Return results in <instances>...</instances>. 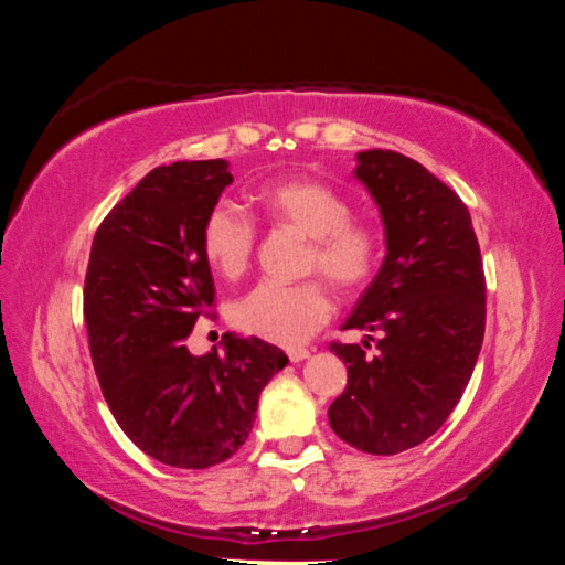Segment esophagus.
Returning <instances> with one entry per match:
<instances>
[{
	"label": "esophagus",
	"mask_w": 565,
	"mask_h": 565,
	"mask_svg": "<svg viewBox=\"0 0 565 565\" xmlns=\"http://www.w3.org/2000/svg\"><path fill=\"white\" fill-rule=\"evenodd\" d=\"M286 353H289V359H291L294 363L306 361V359L311 356V351H309V349H289V351H286Z\"/></svg>",
	"instance_id": "esophagus-1"
}]
</instances>
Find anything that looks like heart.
I'll use <instances>...</instances> for the list:
<instances>
[{
    "label": "heart",
    "mask_w": 565,
    "mask_h": 565,
    "mask_svg": "<svg viewBox=\"0 0 565 565\" xmlns=\"http://www.w3.org/2000/svg\"><path fill=\"white\" fill-rule=\"evenodd\" d=\"M262 214L276 226L309 236L303 269L317 271L333 289L353 294L366 286L381 264L384 234L374 222L353 218L347 194L317 179L274 181L256 191ZM256 224L242 209L216 204L202 226V252L224 279H238L252 264ZM331 319V296L321 281L259 284L232 306L236 329L264 341L296 347Z\"/></svg>",
    "instance_id": "1"
}]
</instances>
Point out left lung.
Listing matches in <instances>:
<instances>
[{"mask_svg":"<svg viewBox=\"0 0 565 565\" xmlns=\"http://www.w3.org/2000/svg\"><path fill=\"white\" fill-rule=\"evenodd\" d=\"M353 174L379 204L386 259L343 329L381 333L331 343L349 381L329 406L341 441L394 456L424 444L451 416L473 374L486 329L481 248L466 204L398 151L356 154Z\"/></svg>","mask_w":565,"mask_h":565,"instance_id":"1","label":"left lung"}]
</instances>
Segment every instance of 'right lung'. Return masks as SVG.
<instances>
[{"label": "right lung", "mask_w": 565, "mask_h": 565, "mask_svg": "<svg viewBox=\"0 0 565 565\" xmlns=\"http://www.w3.org/2000/svg\"><path fill=\"white\" fill-rule=\"evenodd\" d=\"M232 181L224 159L151 169L99 224L84 279L102 394L131 444L174 468L232 458L262 388L289 363L256 337L226 333L224 353L204 356L184 343L214 306L202 226Z\"/></svg>", "instance_id": "obj_1"}]
</instances>
